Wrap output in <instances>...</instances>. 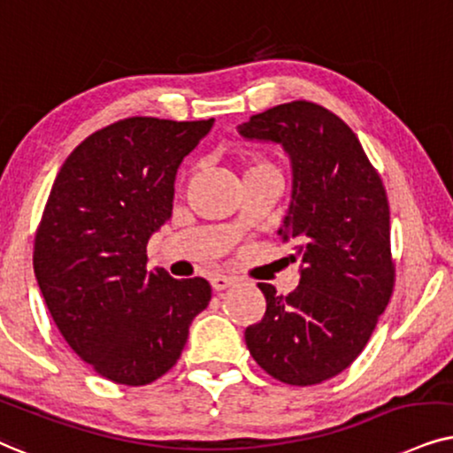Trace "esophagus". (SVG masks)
<instances>
[{
    "instance_id": "esophagus-1",
    "label": "esophagus",
    "mask_w": 453,
    "mask_h": 453,
    "mask_svg": "<svg viewBox=\"0 0 453 453\" xmlns=\"http://www.w3.org/2000/svg\"><path fill=\"white\" fill-rule=\"evenodd\" d=\"M232 286H234L232 277H227V275L211 277V288H213L215 292H221V289H227V288H232Z\"/></svg>"
}]
</instances>
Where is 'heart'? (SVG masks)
I'll list each match as a JSON object with an SVG mask.
<instances>
[{"instance_id":"1","label":"heart","mask_w":453,"mask_h":453,"mask_svg":"<svg viewBox=\"0 0 453 453\" xmlns=\"http://www.w3.org/2000/svg\"><path fill=\"white\" fill-rule=\"evenodd\" d=\"M267 167H273V164L267 159H263V157H257V159H252L249 167H246V172H257V170H267ZM244 172V173H246Z\"/></svg>"}]
</instances>
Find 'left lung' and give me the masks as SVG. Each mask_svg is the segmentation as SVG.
Listing matches in <instances>:
<instances>
[{
	"label": "left lung",
	"instance_id": "8db88e82",
	"mask_svg": "<svg viewBox=\"0 0 453 453\" xmlns=\"http://www.w3.org/2000/svg\"><path fill=\"white\" fill-rule=\"evenodd\" d=\"M240 134L280 142L292 159L280 234L303 263L288 296L258 283L267 311L246 327V346L277 381L323 383L358 358L394 294L388 192L352 128L311 101L257 113Z\"/></svg>",
	"mask_w": 453,
	"mask_h": 453
}]
</instances>
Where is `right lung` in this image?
Segmentation results:
<instances>
[{"label": "right lung", "instance_id": "1", "mask_svg": "<svg viewBox=\"0 0 453 453\" xmlns=\"http://www.w3.org/2000/svg\"><path fill=\"white\" fill-rule=\"evenodd\" d=\"M213 119L126 118L72 150L35 234L33 267L59 334L113 383H153L207 309L203 277L147 269L150 234L172 217L178 165Z\"/></svg>", "mask_w": 453, "mask_h": 453}]
</instances>
